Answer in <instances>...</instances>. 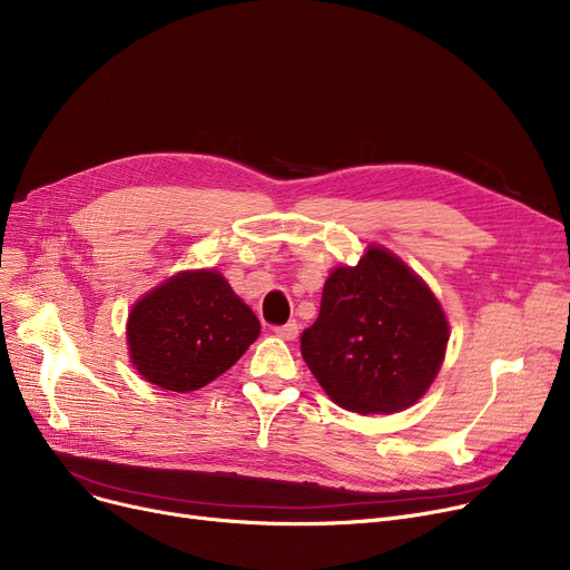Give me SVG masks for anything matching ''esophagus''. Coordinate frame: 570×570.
Returning a JSON list of instances; mask_svg holds the SVG:
<instances>
[{
  "label": "esophagus",
  "mask_w": 570,
  "mask_h": 570,
  "mask_svg": "<svg viewBox=\"0 0 570 570\" xmlns=\"http://www.w3.org/2000/svg\"><path fill=\"white\" fill-rule=\"evenodd\" d=\"M275 333H277L282 340H295V337H297V323H295V321H288L286 325H277Z\"/></svg>",
  "instance_id": "obj_1"
}]
</instances>
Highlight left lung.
<instances>
[{
  "mask_svg": "<svg viewBox=\"0 0 570 570\" xmlns=\"http://www.w3.org/2000/svg\"><path fill=\"white\" fill-rule=\"evenodd\" d=\"M448 337L445 314L428 284L395 254L370 245L355 267H335L327 277L301 351L342 409L397 413L436 379Z\"/></svg>",
  "mask_w": 570,
  "mask_h": 570,
  "instance_id": "obj_1",
  "label": "left lung"
}]
</instances>
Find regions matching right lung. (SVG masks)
Returning <instances> with one entry per match:
<instances>
[{
  "instance_id": "add662e5",
  "label": "right lung",
  "mask_w": 570,
  "mask_h": 570,
  "mask_svg": "<svg viewBox=\"0 0 570 570\" xmlns=\"http://www.w3.org/2000/svg\"><path fill=\"white\" fill-rule=\"evenodd\" d=\"M256 314L215 269H187L134 305L131 363L164 391L189 393L230 370L258 337Z\"/></svg>"
}]
</instances>
